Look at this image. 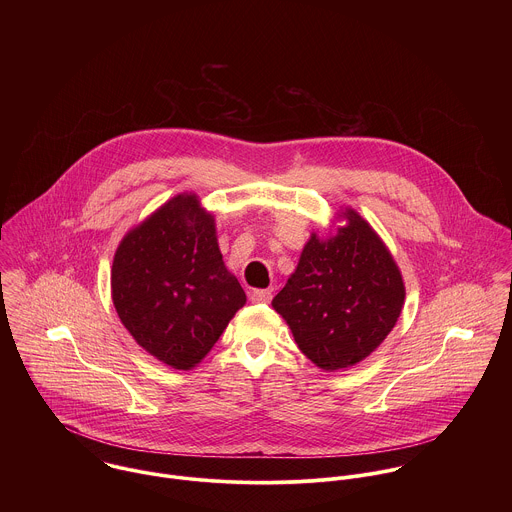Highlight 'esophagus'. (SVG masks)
<instances>
[{
	"instance_id": "1",
	"label": "esophagus",
	"mask_w": 512,
	"mask_h": 512,
	"mask_svg": "<svg viewBox=\"0 0 512 512\" xmlns=\"http://www.w3.org/2000/svg\"><path fill=\"white\" fill-rule=\"evenodd\" d=\"M252 303H270L272 301V292L270 290H254L250 293Z\"/></svg>"
}]
</instances>
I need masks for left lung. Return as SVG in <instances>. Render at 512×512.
<instances>
[{
  "instance_id": "8db88e82",
  "label": "left lung",
  "mask_w": 512,
  "mask_h": 512,
  "mask_svg": "<svg viewBox=\"0 0 512 512\" xmlns=\"http://www.w3.org/2000/svg\"><path fill=\"white\" fill-rule=\"evenodd\" d=\"M329 238L315 232L274 309L292 329L299 351L323 370L361 363L394 329L402 305V274L380 236L357 211Z\"/></svg>"
}]
</instances>
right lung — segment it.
I'll return each instance as SVG.
<instances>
[{
  "label": "right lung",
  "instance_id": "1",
  "mask_svg": "<svg viewBox=\"0 0 512 512\" xmlns=\"http://www.w3.org/2000/svg\"><path fill=\"white\" fill-rule=\"evenodd\" d=\"M110 284L136 343L179 370L199 365L246 303L222 262L215 217L195 193L173 197L122 238Z\"/></svg>",
  "mask_w": 512,
  "mask_h": 512
}]
</instances>
